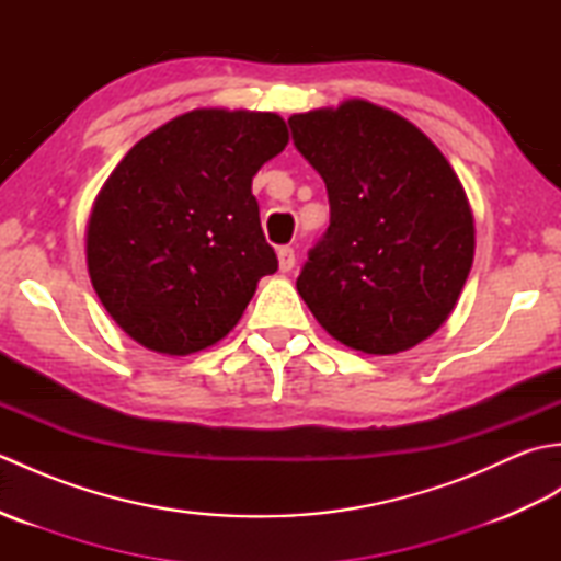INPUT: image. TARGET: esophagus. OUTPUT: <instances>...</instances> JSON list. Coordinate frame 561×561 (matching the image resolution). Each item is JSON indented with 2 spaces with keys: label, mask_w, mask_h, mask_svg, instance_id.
Wrapping results in <instances>:
<instances>
[{
  "label": "esophagus",
  "mask_w": 561,
  "mask_h": 561,
  "mask_svg": "<svg viewBox=\"0 0 561 561\" xmlns=\"http://www.w3.org/2000/svg\"><path fill=\"white\" fill-rule=\"evenodd\" d=\"M277 257H279V270L282 272H289L296 265V253H294L291 245H282L277 250Z\"/></svg>",
  "instance_id": "obj_1"
}]
</instances>
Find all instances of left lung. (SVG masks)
<instances>
[{"label":"left lung","instance_id":"1","mask_svg":"<svg viewBox=\"0 0 561 561\" xmlns=\"http://www.w3.org/2000/svg\"><path fill=\"white\" fill-rule=\"evenodd\" d=\"M289 127L330 202L328 229L296 279L301 299L352 350L414 347L450 316L472 267L458 175L432 139L374 103L291 115Z\"/></svg>","mask_w":561,"mask_h":561}]
</instances>
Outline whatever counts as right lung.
Segmentation results:
<instances>
[{
	"instance_id": "add662e5",
	"label": "right lung",
	"mask_w": 561,
	"mask_h": 561,
	"mask_svg": "<svg viewBox=\"0 0 561 561\" xmlns=\"http://www.w3.org/2000/svg\"><path fill=\"white\" fill-rule=\"evenodd\" d=\"M287 141L274 113L193 111L117 163L91 211L87 262L129 337L193 354L229 335L257 279L279 267L250 185Z\"/></svg>"
}]
</instances>
